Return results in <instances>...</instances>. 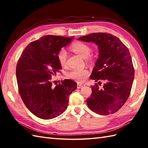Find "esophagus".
<instances>
[{"label":"esophagus","instance_id":"obj_1","mask_svg":"<svg viewBox=\"0 0 148 148\" xmlns=\"http://www.w3.org/2000/svg\"><path fill=\"white\" fill-rule=\"evenodd\" d=\"M84 85V84H77V88L78 89L79 88H82V87H83Z\"/></svg>","mask_w":148,"mask_h":148}]
</instances>
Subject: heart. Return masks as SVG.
I'll use <instances>...</instances> for the list:
<instances>
[{
  "label": "heart",
  "instance_id": "b5f03b06",
  "mask_svg": "<svg viewBox=\"0 0 148 148\" xmlns=\"http://www.w3.org/2000/svg\"><path fill=\"white\" fill-rule=\"evenodd\" d=\"M71 49L72 51L85 58L86 62H90L93 60L94 56L90 54L92 49L88 44L79 41L75 42L72 44ZM57 58L62 66H65L67 64V53L64 48L59 50L57 53ZM88 74L89 71L86 69H73L68 72V76L72 79L81 83L86 79Z\"/></svg>",
  "mask_w": 148,
  "mask_h": 148
}]
</instances>
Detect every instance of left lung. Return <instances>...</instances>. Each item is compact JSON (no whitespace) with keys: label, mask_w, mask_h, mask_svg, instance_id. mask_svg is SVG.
<instances>
[{"label":"left lung","mask_w":148,"mask_h":148,"mask_svg":"<svg viewBox=\"0 0 148 148\" xmlns=\"http://www.w3.org/2000/svg\"><path fill=\"white\" fill-rule=\"evenodd\" d=\"M79 40L98 45L99 56L90 78L92 93L86 102L92 111L100 115L114 114L129 97L134 77V67L129 50L117 37L109 33H92ZM100 80L105 82L100 88Z\"/></svg>","instance_id":"8db88e82"}]
</instances>
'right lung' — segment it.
<instances>
[{"label":"right lung","instance_id":"obj_1","mask_svg":"<svg viewBox=\"0 0 148 148\" xmlns=\"http://www.w3.org/2000/svg\"><path fill=\"white\" fill-rule=\"evenodd\" d=\"M73 37L45 36L31 42L19 58L16 65L18 92L25 105L37 117L49 119L67 108L69 95L77 88L75 81L66 79L55 88L51 79L62 66L57 53Z\"/></svg>","mask_w":148,"mask_h":148}]
</instances>
